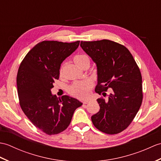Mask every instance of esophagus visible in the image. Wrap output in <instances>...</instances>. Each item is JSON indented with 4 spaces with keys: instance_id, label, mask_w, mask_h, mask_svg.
I'll use <instances>...</instances> for the list:
<instances>
[{
    "instance_id": "obj_1",
    "label": "esophagus",
    "mask_w": 161,
    "mask_h": 161,
    "mask_svg": "<svg viewBox=\"0 0 161 161\" xmlns=\"http://www.w3.org/2000/svg\"><path fill=\"white\" fill-rule=\"evenodd\" d=\"M88 102H89V100H84V101L83 102V104H86L88 103Z\"/></svg>"
}]
</instances>
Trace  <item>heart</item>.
<instances>
[{
  "label": "heart",
  "mask_w": 161,
  "mask_h": 161,
  "mask_svg": "<svg viewBox=\"0 0 161 161\" xmlns=\"http://www.w3.org/2000/svg\"><path fill=\"white\" fill-rule=\"evenodd\" d=\"M74 61L77 66L83 68L87 63L90 62L89 58L86 54H77L74 58ZM65 64L61 66L59 73L60 75L63 74ZM93 86V81L90 80H86L81 81H75L69 87L68 91L70 95L79 99L86 98L91 93V90Z\"/></svg>",
  "instance_id": "b5f03b06"
}]
</instances>
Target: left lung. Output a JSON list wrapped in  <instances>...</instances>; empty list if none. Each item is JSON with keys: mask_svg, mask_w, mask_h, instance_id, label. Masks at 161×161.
Returning a JSON list of instances; mask_svg holds the SVG:
<instances>
[{"mask_svg": "<svg viewBox=\"0 0 161 161\" xmlns=\"http://www.w3.org/2000/svg\"><path fill=\"white\" fill-rule=\"evenodd\" d=\"M81 48L97 65L95 92L107 96L97 100L100 109L92 115L93 125L107 134H117L128 127L142 102V75L132 54L125 46L103 39L81 42Z\"/></svg>", "mask_w": 161, "mask_h": 161, "instance_id": "left-lung-1", "label": "left lung"}]
</instances>
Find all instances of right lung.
Here are the masks:
<instances>
[{"instance_id":"1","label":"right lung","mask_w":161,"mask_h":161,"mask_svg":"<svg viewBox=\"0 0 161 161\" xmlns=\"http://www.w3.org/2000/svg\"><path fill=\"white\" fill-rule=\"evenodd\" d=\"M79 45L80 41H43L29 51L19 68L16 83L20 108L32 124L47 135L66 129L75 109L82 105L68 95L58 98L51 93L59 77L61 64Z\"/></svg>"}]
</instances>
